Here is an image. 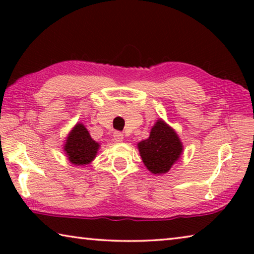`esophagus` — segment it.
I'll return each mask as SVG.
<instances>
[{
	"label": "esophagus",
	"mask_w": 254,
	"mask_h": 254,
	"mask_svg": "<svg viewBox=\"0 0 254 254\" xmlns=\"http://www.w3.org/2000/svg\"><path fill=\"white\" fill-rule=\"evenodd\" d=\"M113 137H114V140L117 141V142H122L123 141V139H124V135L122 134L121 132H119V131H117V132H114V134H113Z\"/></svg>",
	"instance_id": "1"
}]
</instances>
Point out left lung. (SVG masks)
<instances>
[{"mask_svg":"<svg viewBox=\"0 0 254 254\" xmlns=\"http://www.w3.org/2000/svg\"><path fill=\"white\" fill-rule=\"evenodd\" d=\"M140 156L150 173H168L183 152V143L173 127L162 120L152 127L150 136L137 143Z\"/></svg>","mask_w":254,"mask_h":254,"instance_id":"obj_1","label":"left lung"}]
</instances>
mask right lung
I'll list each match as a JSON object with an SVG mask.
<instances>
[{
	"label": "right lung",
	"mask_w": 254,
	"mask_h": 254,
	"mask_svg": "<svg viewBox=\"0 0 254 254\" xmlns=\"http://www.w3.org/2000/svg\"><path fill=\"white\" fill-rule=\"evenodd\" d=\"M98 148L96 141H94L84 124L77 123L72 127L64 144V151L66 152L68 160L75 166L88 165L95 159Z\"/></svg>",
	"instance_id": "add662e5"
}]
</instances>
